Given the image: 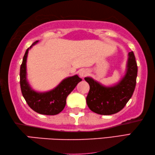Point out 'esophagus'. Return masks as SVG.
<instances>
[{
    "mask_svg": "<svg viewBox=\"0 0 155 155\" xmlns=\"http://www.w3.org/2000/svg\"><path fill=\"white\" fill-rule=\"evenodd\" d=\"M88 71L87 70V69H81L80 71V73H79V75L81 78H84L86 77L88 75Z\"/></svg>",
    "mask_w": 155,
    "mask_h": 155,
    "instance_id": "34e87169",
    "label": "esophagus"
}]
</instances>
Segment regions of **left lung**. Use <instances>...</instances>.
I'll return each mask as SVG.
<instances>
[{"instance_id":"1","label":"left lung","mask_w":155,"mask_h":155,"mask_svg":"<svg viewBox=\"0 0 155 155\" xmlns=\"http://www.w3.org/2000/svg\"><path fill=\"white\" fill-rule=\"evenodd\" d=\"M137 65L133 51L128 53L126 75L113 87H104L93 78L84 80L90 86L87 104L91 110L103 115L118 113L126 106L133 95L136 86Z\"/></svg>"}]
</instances>
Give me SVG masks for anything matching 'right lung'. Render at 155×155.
<instances>
[{
    "label": "right lung",
    "instance_id": "1",
    "mask_svg": "<svg viewBox=\"0 0 155 155\" xmlns=\"http://www.w3.org/2000/svg\"><path fill=\"white\" fill-rule=\"evenodd\" d=\"M38 42H34L27 49L20 70V84L22 96L27 104L35 112L47 115L60 113L66 105L67 96L74 89L82 79L75 75L63 80L54 89L45 93H38L32 89L27 80V58L29 49Z\"/></svg>",
    "mask_w": 155,
    "mask_h": 155
}]
</instances>
